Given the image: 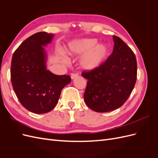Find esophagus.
Wrapping results in <instances>:
<instances>
[{"label":"esophagus","mask_w":158,"mask_h":158,"mask_svg":"<svg viewBox=\"0 0 158 158\" xmlns=\"http://www.w3.org/2000/svg\"><path fill=\"white\" fill-rule=\"evenodd\" d=\"M78 76H79L78 73H74V74H72V75H71V78H72V79H74V78H76L78 77Z\"/></svg>","instance_id":"1"}]
</instances>
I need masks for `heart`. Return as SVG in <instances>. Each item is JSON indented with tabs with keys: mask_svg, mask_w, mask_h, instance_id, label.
Listing matches in <instances>:
<instances>
[{
	"mask_svg": "<svg viewBox=\"0 0 158 158\" xmlns=\"http://www.w3.org/2000/svg\"><path fill=\"white\" fill-rule=\"evenodd\" d=\"M95 39H82L71 42L66 52L71 56H83L80 62L82 69L92 70L102 63L107 54V47L104 44H97Z\"/></svg>",
	"mask_w": 158,
	"mask_h": 158,
	"instance_id": "1",
	"label": "heart"
}]
</instances>
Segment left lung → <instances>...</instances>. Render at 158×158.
<instances>
[{
    "label": "left lung",
    "instance_id": "1",
    "mask_svg": "<svg viewBox=\"0 0 158 158\" xmlns=\"http://www.w3.org/2000/svg\"><path fill=\"white\" fill-rule=\"evenodd\" d=\"M112 54L98 68L84 70L88 79L84 94L88 107L99 113L111 111L126 102L137 78L136 56L120 37L113 35Z\"/></svg>",
    "mask_w": 158,
    "mask_h": 158
}]
</instances>
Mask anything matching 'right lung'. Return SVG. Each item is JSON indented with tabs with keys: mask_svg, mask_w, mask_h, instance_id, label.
Instances as JSON below:
<instances>
[{
	"mask_svg": "<svg viewBox=\"0 0 158 158\" xmlns=\"http://www.w3.org/2000/svg\"><path fill=\"white\" fill-rule=\"evenodd\" d=\"M53 35L41 31L23 41L11 61L12 85L19 102L28 111L41 114L53 109L63 88L71 82L69 75L57 76L46 69L42 46Z\"/></svg>",
	"mask_w": 158,
	"mask_h": 158,
	"instance_id": "1",
	"label": "right lung"
}]
</instances>
